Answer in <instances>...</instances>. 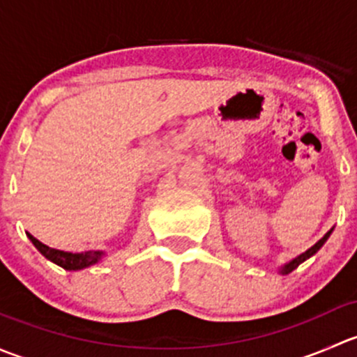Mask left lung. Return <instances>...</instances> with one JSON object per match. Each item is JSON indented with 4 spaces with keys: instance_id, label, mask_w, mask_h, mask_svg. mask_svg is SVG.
<instances>
[{
    "instance_id": "obj_1",
    "label": "left lung",
    "mask_w": 357,
    "mask_h": 357,
    "mask_svg": "<svg viewBox=\"0 0 357 357\" xmlns=\"http://www.w3.org/2000/svg\"><path fill=\"white\" fill-rule=\"evenodd\" d=\"M330 233H332V229H330V231H328V233H326V235H325V236H323V238H321V240H319V242H318V243H314V245H312L311 248H309V250H305V252H304V254H301V255H298V257H295V259H294V261H291V262H289V264H287V266H285V268H283V269H282V273H291V271H294V269H295V268H297V266H298V264H302V262H304V261H305V259H309V257H311V255H314V254H316V252H318V250H319V248H321V247H323V243H325V242H326V240H328Z\"/></svg>"
}]
</instances>
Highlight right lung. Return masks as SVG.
<instances>
[{"instance_id": "right-lung-1", "label": "right lung", "mask_w": 357, "mask_h": 357, "mask_svg": "<svg viewBox=\"0 0 357 357\" xmlns=\"http://www.w3.org/2000/svg\"><path fill=\"white\" fill-rule=\"evenodd\" d=\"M27 236L31 238V242L34 243V247L38 248V250L41 252V254L45 255L46 259H50V261L55 262V264L62 266L63 269H68V271H77V269L88 268V266L96 264V262L100 261V257L103 255V252H96V250L95 252L88 250V252H79V254H70V252H63V250H56V248H50L48 245H45V243L39 242L38 238H34L31 233H27Z\"/></svg>"}]
</instances>
